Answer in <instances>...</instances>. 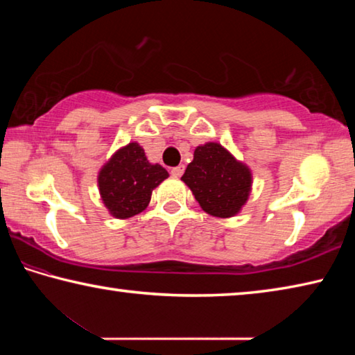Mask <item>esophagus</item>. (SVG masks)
Segmentation results:
<instances>
[{
	"label": "esophagus",
	"mask_w": 355,
	"mask_h": 355,
	"mask_svg": "<svg viewBox=\"0 0 355 355\" xmlns=\"http://www.w3.org/2000/svg\"><path fill=\"white\" fill-rule=\"evenodd\" d=\"M183 172H184V166H177V167H173V169L171 171V175L178 178V177L183 175Z\"/></svg>",
	"instance_id": "esophagus-1"
}]
</instances>
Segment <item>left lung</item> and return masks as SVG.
<instances>
[{"label": "left lung", "mask_w": 355, "mask_h": 355, "mask_svg": "<svg viewBox=\"0 0 355 355\" xmlns=\"http://www.w3.org/2000/svg\"><path fill=\"white\" fill-rule=\"evenodd\" d=\"M182 180L203 211L220 219L241 211L252 191L250 167L219 142L196 147L194 159L186 167Z\"/></svg>", "instance_id": "obj_1"}]
</instances>
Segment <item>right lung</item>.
I'll return each instance as SVG.
<instances>
[{"label":"right lung","mask_w":355,"mask_h":355,"mask_svg":"<svg viewBox=\"0 0 355 355\" xmlns=\"http://www.w3.org/2000/svg\"><path fill=\"white\" fill-rule=\"evenodd\" d=\"M169 173L152 164L137 142L120 147L101 166L97 183L103 205L116 219H128L148 207L152 192Z\"/></svg>","instance_id":"right-lung-1"}]
</instances>
